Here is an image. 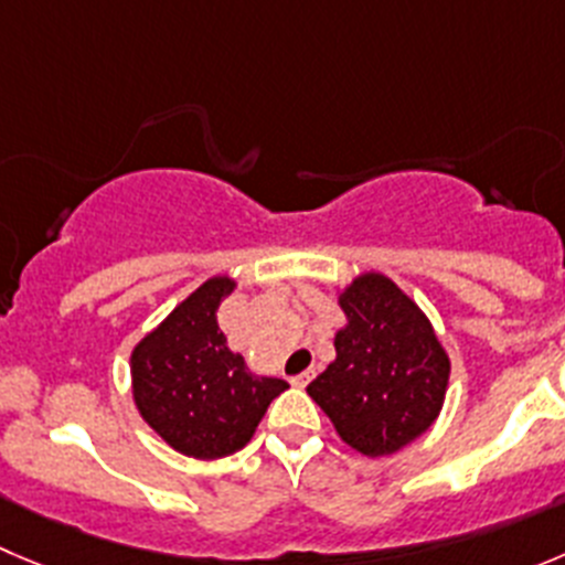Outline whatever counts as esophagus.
<instances>
[{
    "label": "esophagus",
    "instance_id": "1",
    "mask_svg": "<svg viewBox=\"0 0 565 565\" xmlns=\"http://www.w3.org/2000/svg\"><path fill=\"white\" fill-rule=\"evenodd\" d=\"M313 369H308V372H302V374H297V377H291V385H297V388H305V385L310 383V380H313Z\"/></svg>",
    "mask_w": 565,
    "mask_h": 565
}]
</instances>
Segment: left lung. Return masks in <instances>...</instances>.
I'll use <instances>...</instances> for the list:
<instances>
[{
    "instance_id": "8db88e82",
    "label": "left lung",
    "mask_w": 565,
    "mask_h": 565,
    "mask_svg": "<svg viewBox=\"0 0 565 565\" xmlns=\"http://www.w3.org/2000/svg\"><path fill=\"white\" fill-rule=\"evenodd\" d=\"M347 324L335 360L308 385L347 447L385 458L427 433L444 407L449 354L424 310L380 271L354 277L338 297Z\"/></svg>"
}]
</instances>
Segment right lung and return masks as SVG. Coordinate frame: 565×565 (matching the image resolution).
Here are the masks:
<instances>
[{
	"label": "right lung",
	"mask_w": 565,
	"mask_h": 565,
	"mask_svg": "<svg viewBox=\"0 0 565 565\" xmlns=\"http://www.w3.org/2000/svg\"><path fill=\"white\" fill-rule=\"evenodd\" d=\"M235 279H205L132 349V399L143 422L177 452L216 460L255 435L286 380L252 374L227 347L216 310Z\"/></svg>",
	"instance_id": "add662e5"
}]
</instances>
